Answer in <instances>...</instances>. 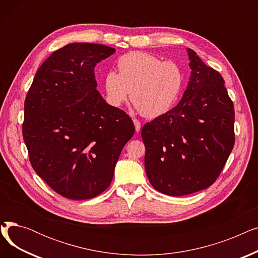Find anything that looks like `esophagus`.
<instances>
[{"mask_svg":"<svg viewBox=\"0 0 258 258\" xmlns=\"http://www.w3.org/2000/svg\"><path fill=\"white\" fill-rule=\"evenodd\" d=\"M133 121L135 124V130H136V132H139L141 128V122L138 119H133Z\"/></svg>","mask_w":258,"mask_h":258,"instance_id":"1","label":"esophagus"}]
</instances>
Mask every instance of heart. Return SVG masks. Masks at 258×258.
Listing matches in <instances>:
<instances>
[{"label":"heart","mask_w":258,"mask_h":258,"mask_svg":"<svg viewBox=\"0 0 258 258\" xmlns=\"http://www.w3.org/2000/svg\"><path fill=\"white\" fill-rule=\"evenodd\" d=\"M118 73L107 72L104 77L106 101L120 106L130 95L139 113L157 118L167 113L178 101L184 84L179 63L145 52H130L117 62Z\"/></svg>","instance_id":"heart-1"}]
</instances>
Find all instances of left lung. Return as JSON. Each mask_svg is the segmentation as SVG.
<instances>
[{"mask_svg": "<svg viewBox=\"0 0 258 258\" xmlns=\"http://www.w3.org/2000/svg\"><path fill=\"white\" fill-rule=\"evenodd\" d=\"M191 75L177 106L147 122L144 165L156 190L171 197L211 186L235 142L234 106L222 75L188 49Z\"/></svg>", "mask_w": 258, "mask_h": 258, "instance_id": "left-lung-1", "label": "left lung"}]
</instances>
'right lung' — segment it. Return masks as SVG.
Wrapping results in <instances>:
<instances>
[{
    "label": "right lung",
    "instance_id": "obj_1",
    "mask_svg": "<svg viewBox=\"0 0 258 258\" xmlns=\"http://www.w3.org/2000/svg\"><path fill=\"white\" fill-rule=\"evenodd\" d=\"M114 52L98 44L67 45L39 67L27 93L22 132L30 163L67 199L103 192L135 133L131 117L96 90L94 68Z\"/></svg>",
    "mask_w": 258,
    "mask_h": 258
}]
</instances>
